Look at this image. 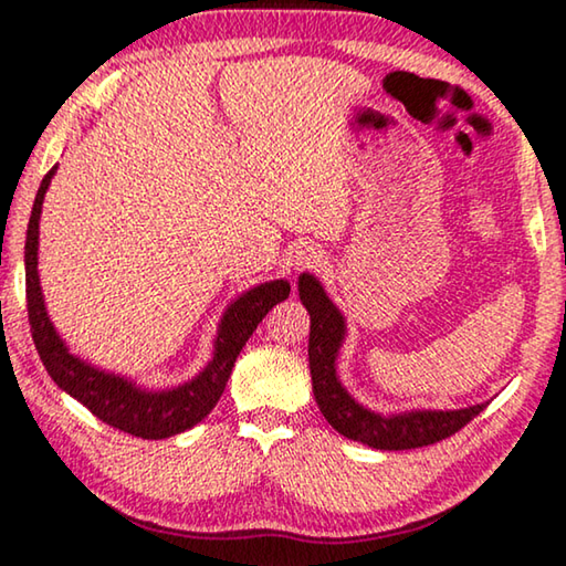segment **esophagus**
Wrapping results in <instances>:
<instances>
[{
    "mask_svg": "<svg viewBox=\"0 0 566 566\" xmlns=\"http://www.w3.org/2000/svg\"><path fill=\"white\" fill-rule=\"evenodd\" d=\"M319 261H323V254H319L317 249L307 247L297 251V256H294V266H297V272L300 269H317Z\"/></svg>",
    "mask_w": 566,
    "mask_h": 566,
    "instance_id": "1",
    "label": "esophagus"
}]
</instances>
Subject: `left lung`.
<instances>
[{"instance_id":"left-lung-1","label":"left lung","mask_w":566,"mask_h":566,"mask_svg":"<svg viewBox=\"0 0 566 566\" xmlns=\"http://www.w3.org/2000/svg\"><path fill=\"white\" fill-rule=\"evenodd\" d=\"M300 300L310 312V374L312 391L323 417L335 432L374 450H415L460 432L470 419L488 407L475 403L468 409H411L399 415H378L358 403L337 378V353L345 340V317L333 305L315 274H300Z\"/></svg>"}]
</instances>
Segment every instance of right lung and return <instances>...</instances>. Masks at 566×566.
<instances>
[{"label":"right lung","instance_id":"right-lung-1","mask_svg":"<svg viewBox=\"0 0 566 566\" xmlns=\"http://www.w3.org/2000/svg\"><path fill=\"white\" fill-rule=\"evenodd\" d=\"M57 165L42 177L40 190L32 206L28 241H24V284H28V317L40 360L50 378L61 386L65 394L78 399L91 415L106 421L108 427L122 429L142 440H165V437L180 434L185 429L196 427L200 419L210 415L226 389L235 358L256 325L266 317V312L282 300L290 297V282L274 280L251 286L239 300L226 307L218 335L213 343V358L196 378L185 381L175 389L149 391L142 389L129 378L108 370L94 368L86 360L73 356L55 325L50 323L42 286L38 274V247H40V213L45 200L48 185L53 180Z\"/></svg>","mask_w":566,"mask_h":566}]
</instances>
